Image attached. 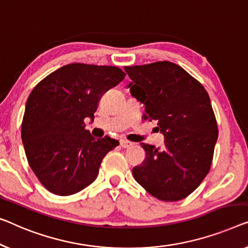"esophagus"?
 Listing matches in <instances>:
<instances>
[{
    "mask_svg": "<svg viewBox=\"0 0 248 248\" xmlns=\"http://www.w3.org/2000/svg\"><path fill=\"white\" fill-rule=\"evenodd\" d=\"M120 146L123 148H130L132 146V142L128 141V140H125V139H121L120 140Z\"/></svg>",
    "mask_w": 248,
    "mask_h": 248,
    "instance_id": "1",
    "label": "esophagus"
}]
</instances>
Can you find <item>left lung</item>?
<instances>
[{
  "mask_svg": "<svg viewBox=\"0 0 248 248\" xmlns=\"http://www.w3.org/2000/svg\"><path fill=\"white\" fill-rule=\"evenodd\" d=\"M127 88L145 106V119L158 121L165 147L141 143L146 159L132 169L136 182L160 201L193 193L209 171L218 130L205 88L182 66L159 61L124 66Z\"/></svg>",
  "mask_w": 248,
  "mask_h": 248,
  "instance_id": "8db88e82",
  "label": "left lung"
}]
</instances>
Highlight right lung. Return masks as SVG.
<instances>
[{
    "label": "right lung",
    "instance_id": "add662e5",
    "mask_svg": "<svg viewBox=\"0 0 248 248\" xmlns=\"http://www.w3.org/2000/svg\"><path fill=\"white\" fill-rule=\"evenodd\" d=\"M117 66L72 63L36 84L30 93L22 142L29 165L47 190L69 196L93 183L103 157L119 145L95 139L84 119H93L101 95L124 79Z\"/></svg>",
    "mask_w": 248,
    "mask_h": 248
}]
</instances>
